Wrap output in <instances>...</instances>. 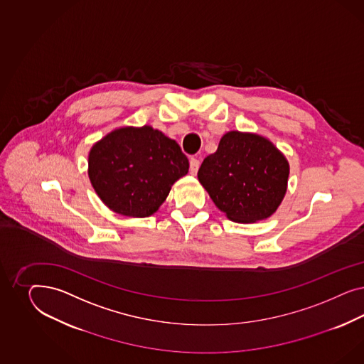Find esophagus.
Returning a JSON list of instances; mask_svg holds the SVG:
<instances>
[{
    "label": "esophagus",
    "instance_id": "obj_1",
    "mask_svg": "<svg viewBox=\"0 0 364 364\" xmlns=\"http://www.w3.org/2000/svg\"><path fill=\"white\" fill-rule=\"evenodd\" d=\"M198 166H200V161H198V159L192 157L189 160V172H191V175H196L198 173Z\"/></svg>",
    "mask_w": 364,
    "mask_h": 364
}]
</instances>
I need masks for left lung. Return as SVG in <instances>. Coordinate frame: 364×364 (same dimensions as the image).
Instances as JSON below:
<instances>
[{
    "instance_id": "8db88e82",
    "label": "left lung",
    "mask_w": 364,
    "mask_h": 364,
    "mask_svg": "<svg viewBox=\"0 0 364 364\" xmlns=\"http://www.w3.org/2000/svg\"><path fill=\"white\" fill-rule=\"evenodd\" d=\"M289 163L257 133L230 131L198 169L200 184L235 223H256L275 213L286 196Z\"/></svg>"
}]
</instances>
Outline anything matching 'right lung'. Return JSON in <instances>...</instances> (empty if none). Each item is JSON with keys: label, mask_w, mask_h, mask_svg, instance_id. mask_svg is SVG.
Returning <instances> with one entry per match:
<instances>
[{"label": "right lung", "mask_w": 364, "mask_h": 364, "mask_svg": "<svg viewBox=\"0 0 364 364\" xmlns=\"http://www.w3.org/2000/svg\"><path fill=\"white\" fill-rule=\"evenodd\" d=\"M188 169L178 144L151 125L113 129L89 151L92 187L110 210L128 218L157 212Z\"/></svg>", "instance_id": "right-lung-1"}]
</instances>
